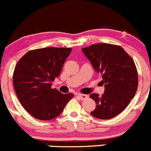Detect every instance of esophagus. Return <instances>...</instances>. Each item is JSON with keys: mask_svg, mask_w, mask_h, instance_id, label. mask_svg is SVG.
I'll list each match as a JSON object with an SVG mask.
<instances>
[{"mask_svg": "<svg viewBox=\"0 0 151 151\" xmlns=\"http://www.w3.org/2000/svg\"><path fill=\"white\" fill-rule=\"evenodd\" d=\"M77 96L81 99H86L87 97H88V96L86 95V94H78Z\"/></svg>", "mask_w": 151, "mask_h": 151, "instance_id": "obj_1", "label": "esophagus"}]
</instances>
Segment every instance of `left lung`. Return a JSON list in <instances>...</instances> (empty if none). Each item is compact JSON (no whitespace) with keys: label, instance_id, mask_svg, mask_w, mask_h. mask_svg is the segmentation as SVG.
<instances>
[{"label":"left lung","instance_id":"obj_1","mask_svg":"<svg viewBox=\"0 0 151 151\" xmlns=\"http://www.w3.org/2000/svg\"><path fill=\"white\" fill-rule=\"evenodd\" d=\"M93 68L102 76L104 94H90L96 102L91 116L99 119L115 117L128 106L138 86V75L133 59L118 45L97 43L82 49Z\"/></svg>","mask_w":151,"mask_h":151}]
</instances>
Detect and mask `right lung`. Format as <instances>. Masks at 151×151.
I'll return each instance as SVG.
<instances>
[{
	"instance_id": "obj_1",
	"label": "right lung",
	"mask_w": 151,
	"mask_h": 151,
	"mask_svg": "<svg viewBox=\"0 0 151 151\" xmlns=\"http://www.w3.org/2000/svg\"><path fill=\"white\" fill-rule=\"evenodd\" d=\"M71 48L48 47L30 50L17 63L13 84L20 103L35 119L48 121L61 114L73 94L52 88L61 73Z\"/></svg>"
}]
</instances>
